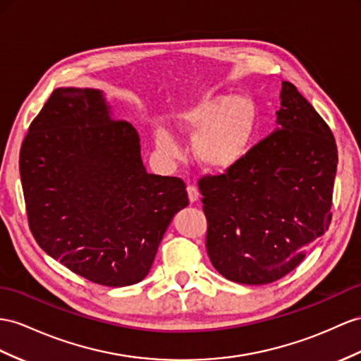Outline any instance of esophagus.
Instances as JSON below:
<instances>
[{
	"label": "esophagus",
	"mask_w": 361,
	"mask_h": 361,
	"mask_svg": "<svg viewBox=\"0 0 361 361\" xmlns=\"http://www.w3.org/2000/svg\"><path fill=\"white\" fill-rule=\"evenodd\" d=\"M188 195H189V201L190 202H195L198 200V197H200L197 186H193V184H188Z\"/></svg>",
	"instance_id": "1"
}]
</instances>
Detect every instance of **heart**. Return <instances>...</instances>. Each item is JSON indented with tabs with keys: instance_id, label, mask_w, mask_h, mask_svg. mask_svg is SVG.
Wrapping results in <instances>:
<instances>
[{
	"instance_id": "obj_1",
	"label": "heart",
	"mask_w": 361,
	"mask_h": 361,
	"mask_svg": "<svg viewBox=\"0 0 361 361\" xmlns=\"http://www.w3.org/2000/svg\"><path fill=\"white\" fill-rule=\"evenodd\" d=\"M173 125L183 133L197 131L192 149L202 168L226 171L241 161L250 147L256 109L244 96L204 97L180 109L173 116ZM157 146L166 154L177 149L166 131L157 134Z\"/></svg>"
}]
</instances>
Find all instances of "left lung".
Listing matches in <instances>:
<instances>
[{
	"label": "left lung",
	"instance_id": "8db88e82",
	"mask_svg": "<svg viewBox=\"0 0 361 361\" xmlns=\"http://www.w3.org/2000/svg\"><path fill=\"white\" fill-rule=\"evenodd\" d=\"M277 125L233 168L198 181L210 262L238 283L293 271L332 218L336 138L290 82H282Z\"/></svg>",
	"mask_w": 361,
	"mask_h": 361
}]
</instances>
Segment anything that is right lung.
<instances>
[{
    "instance_id": "right-lung-1",
    "label": "right lung",
    "mask_w": 361,
    "mask_h": 361,
    "mask_svg": "<svg viewBox=\"0 0 361 361\" xmlns=\"http://www.w3.org/2000/svg\"><path fill=\"white\" fill-rule=\"evenodd\" d=\"M20 173L36 243L105 286L145 279L171 219L189 204L181 178L146 172L137 131L92 88L51 92L24 137Z\"/></svg>"
}]
</instances>
